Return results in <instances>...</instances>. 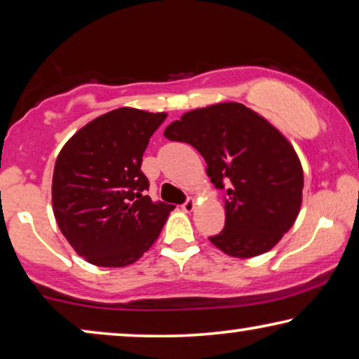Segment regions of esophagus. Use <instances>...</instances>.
<instances>
[{
    "instance_id": "34e87169",
    "label": "esophagus",
    "mask_w": 359,
    "mask_h": 359,
    "mask_svg": "<svg viewBox=\"0 0 359 359\" xmlns=\"http://www.w3.org/2000/svg\"><path fill=\"white\" fill-rule=\"evenodd\" d=\"M196 208V200L195 198H189L184 204H182V209L185 210V212H193V209Z\"/></svg>"
}]
</instances>
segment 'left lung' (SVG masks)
Instances as JSON below:
<instances>
[{
    "label": "left lung",
    "instance_id": "left-lung-1",
    "mask_svg": "<svg viewBox=\"0 0 359 359\" xmlns=\"http://www.w3.org/2000/svg\"><path fill=\"white\" fill-rule=\"evenodd\" d=\"M201 153L215 189L225 190V226L209 241L230 257L269 252L302 206L304 170L291 142L238 102L195 108L164 129Z\"/></svg>",
    "mask_w": 359,
    "mask_h": 359
}]
</instances>
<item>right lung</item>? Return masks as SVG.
<instances>
[{
    "label": "right lung",
    "mask_w": 359,
    "mask_h": 359,
    "mask_svg": "<svg viewBox=\"0 0 359 359\" xmlns=\"http://www.w3.org/2000/svg\"><path fill=\"white\" fill-rule=\"evenodd\" d=\"M168 113L123 107L94 118L62 147L53 175V210L78 255L97 266L133 265L156 241L172 204L145 190L142 156Z\"/></svg>",
    "instance_id": "obj_1"
}]
</instances>
